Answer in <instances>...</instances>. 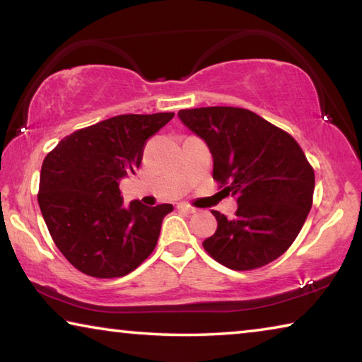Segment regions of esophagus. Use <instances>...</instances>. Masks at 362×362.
I'll list each match as a JSON object with an SVG mask.
<instances>
[{
    "instance_id": "34e87169",
    "label": "esophagus",
    "mask_w": 362,
    "mask_h": 362,
    "mask_svg": "<svg viewBox=\"0 0 362 362\" xmlns=\"http://www.w3.org/2000/svg\"><path fill=\"white\" fill-rule=\"evenodd\" d=\"M177 209L182 211V212H185V214H194L196 212L194 207L187 206V204H179V206H177Z\"/></svg>"
}]
</instances>
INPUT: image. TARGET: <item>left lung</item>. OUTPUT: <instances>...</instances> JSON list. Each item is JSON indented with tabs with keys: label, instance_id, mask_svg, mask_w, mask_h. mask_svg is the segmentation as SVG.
<instances>
[{
	"label": "left lung",
	"instance_id": "obj_1",
	"mask_svg": "<svg viewBox=\"0 0 362 362\" xmlns=\"http://www.w3.org/2000/svg\"><path fill=\"white\" fill-rule=\"evenodd\" d=\"M179 118L209 146L212 177L238 203L235 218L212 211L217 231L203 243L207 254L236 272L276 260L297 238L313 203L315 173L300 145L244 108L180 110Z\"/></svg>",
	"mask_w": 362,
	"mask_h": 362
}]
</instances>
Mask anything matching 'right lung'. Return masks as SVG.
Wrapping results in <instances>:
<instances>
[{"mask_svg": "<svg viewBox=\"0 0 362 362\" xmlns=\"http://www.w3.org/2000/svg\"><path fill=\"white\" fill-rule=\"evenodd\" d=\"M174 113L119 115L75 131L47 153L38 204L54 243L94 278L131 273L155 249L173 204H122L119 180L136 174L146 139Z\"/></svg>", "mask_w": 362, "mask_h": 362, "instance_id": "1", "label": "right lung"}]
</instances>
